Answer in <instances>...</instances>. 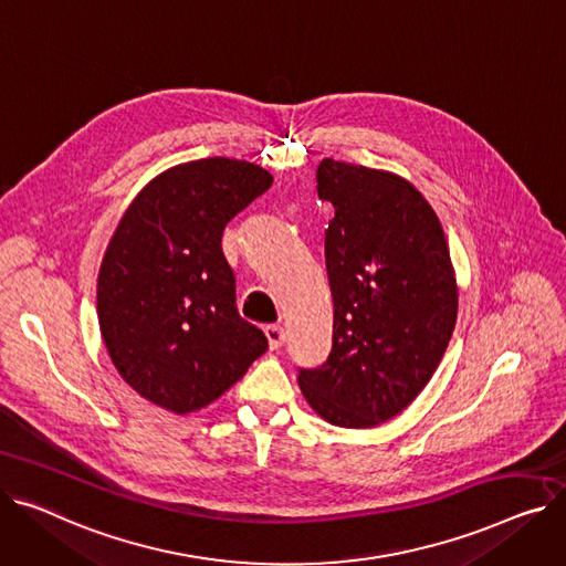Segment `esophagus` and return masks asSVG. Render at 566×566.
Here are the masks:
<instances>
[{
  "label": "esophagus",
  "instance_id": "1",
  "mask_svg": "<svg viewBox=\"0 0 566 566\" xmlns=\"http://www.w3.org/2000/svg\"><path fill=\"white\" fill-rule=\"evenodd\" d=\"M263 332H266L271 350H277L284 344V327L282 325H266L263 327Z\"/></svg>",
  "mask_w": 566,
  "mask_h": 566
}]
</instances>
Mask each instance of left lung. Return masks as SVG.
<instances>
[{"label": "left lung", "mask_w": 566, "mask_h": 566, "mask_svg": "<svg viewBox=\"0 0 566 566\" xmlns=\"http://www.w3.org/2000/svg\"><path fill=\"white\" fill-rule=\"evenodd\" d=\"M316 191L332 202L325 266L332 350L297 382L338 428L400 413L437 370L458 318V289L437 213L394 172L323 159Z\"/></svg>", "instance_id": "8db88e82"}]
</instances>
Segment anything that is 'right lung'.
I'll list each match as a JSON object with an SVG mask.
<instances>
[{"instance_id": "obj_1", "label": "right lung", "mask_w": 566, "mask_h": 566, "mask_svg": "<svg viewBox=\"0 0 566 566\" xmlns=\"http://www.w3.org/2000/svg\"><path fill=\"white\" fill-rule=\"evenodd\" d=\"M271 184L254 164L200 159L155 177L123 216L99 269L97 316L113 366L145 400L196 411L266 353V334L237 310L222 232Z\"/></svg>"}]
</instances>
